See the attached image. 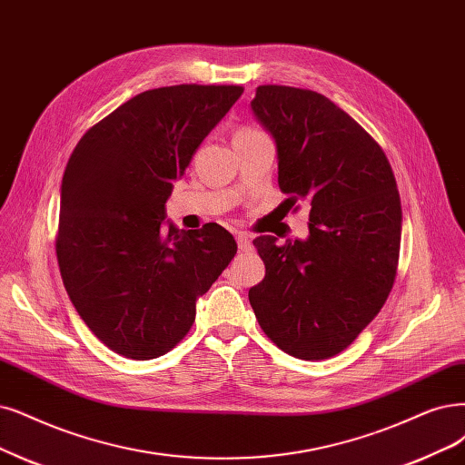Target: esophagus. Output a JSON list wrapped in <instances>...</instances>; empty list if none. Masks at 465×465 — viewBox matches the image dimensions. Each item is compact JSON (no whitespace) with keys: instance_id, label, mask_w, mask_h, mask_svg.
<instances>
[{"instance_id":"1","label":"esophagus","mask_w":465,"mask_h":465,"mask_svg":"<svg viewBox=\"0 0 465 465\" xmlns=\"http://www.w3.org/2000/svg\"><path fill=\"white\" fill-rule=\"evenodd\" d=\"M235 239H237V245H239V249L242 251H251V247H252V243H251V237L247 235V233H235Z\"/></svg>"}]
</instances>
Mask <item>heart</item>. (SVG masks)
<instances>
[{"mask_svg":"<svg viewBox=\"0 0 465 465\" xmlns=\"http://www.w3.org/2000/svg\"><path fill=\"white\" fill-rule=\"evenodd\" d=\"M242 132H245V130H242Z\"/></svg>","mask_w":465,"mask_h":465,"instance_id":"b5f03b06","label":"heart"}]
</instances>
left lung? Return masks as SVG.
I'll list each match as a JSON object with an SVG mask.
<instances>
[{"mask_svg": "<svg viewBox=\"0 0 465 465\" xmlns=\"http://www.w3.org/2000/svg\"><path fill=\"white\" fill-rule=\"evenodd\" d=\"M251 111L273 140L278 182L311 204L306 239H254L266 266L249 289L262 331L295 358L345 351L385 304L397 276L402 209L381 147L331 99L259 85Z\"/></svg>", "mask_w": 465, "mask_h": 465, "instance_id": "8db88e82", "label": "left lung"}]
</instances>
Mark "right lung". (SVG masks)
Returning a JSON list of instances; mask_svg holds the SVG:
<instances>
[{
	"mask_svg": "<svg viewBox=\"0 0 465 465\" xmlns=\"http://www.w3.org/2000/svg\"><path fill=\"white\" fill-rule=\"evenodd\" d=\"M242 85L147 90L82 135L61 183L57 259L92 333L116 354L151 360L192 330L197 301L237 252L218 223L178 230L166 201Z\"/></svg>",
	"mask_w": 465,
	"mask_h": 465,
	"instance_id": "right-lung-1",
	"label": "right lung"
}]
</instances>
